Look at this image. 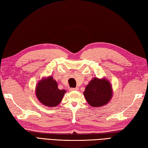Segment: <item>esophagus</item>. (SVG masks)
<instances>
[{
	"instance_id": "obj_1",
	"label": "esophagus",
	"mask_w": 148,
	"mask_h": 148,
	"mask_svg": "<svg viewBox=\"0 0 148 148\" xmlns=\"http://www.w3.org/2000/svg\"><path fill=\"white\" fill-rule=\"evenodd\" d=\"M77 90H79V88H78V87H76L75 88H71V89H70V91H77Z\"/></svg>"
}]
</instances>
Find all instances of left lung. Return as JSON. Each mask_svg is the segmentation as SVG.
<instances>
[{
  "label": "left lung",
  "mask_w": 148,
  "mask_h": 148,
  "mask_svg": "<svg viewBox=\"0 0 148 148\" xmlns=\"http://www.w3.org/2000/svg\"><path fill=\"white\" fill-rule=\"evenodd\" d=\"M110 82L105 78L94 77L85 88L84 96L92 107H101L107 104L112 98Z\"/></svg>",
  "instance_id": "obj_1"
}]
</instances>
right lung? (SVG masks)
I'll return each mask as SVG.
<instances>
[{"instance_id":"right-lung-1","label":"right lung","mask_w":148,"mask_h":148,"mask_svg":"<svg viewBox=\"0 0 148 148\" xmlns=\"http://www.w3.org/2000/svg\"><path fill=\"white\" fill-rule=\"evenodd\" d=\"M37 99L46 106L56 107L61 102L66 91L58 88L57 82L51 76L42 79L36 86Z\"/></svg>"}]
</instances>
